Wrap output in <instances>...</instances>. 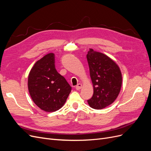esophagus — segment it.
I'll use <instances>...</instances> for the list:
<instances>
[{
    "label": "esophagus",
    "mask_w": 151,
    "mask_h": 151,
    "mask_svg": "<svg viewBox=\"0 0 151 151\" xmlns=\"http://www.w3.org/2000/svg\"><path fill=\"white\" fill-rule=\"evenodd\" d=\"M82 86H83V85H82V84H81V83H79V84H77V85L76 86V89L77 90H79V89H81L82 88Z\"/></svg>",
    "instance_id": "esophagus-1"
}]
</instances>
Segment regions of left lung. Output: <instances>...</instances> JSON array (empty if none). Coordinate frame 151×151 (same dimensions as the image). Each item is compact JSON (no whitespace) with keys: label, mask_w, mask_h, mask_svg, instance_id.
<instances>
[{"label":"left lung","mask_w":151,"mask_h":151,"mask_svg":"<svg viewBox=\"0 0 151 151\" xmlns=\"http://www.w3.org/2000/svg\"><path fill=\"white\" fill-rule=\"evenodd\" d=\"M86 57L94 90L88 103L92 108L101 109L117 98L122 88V72L116 62L106 55L89 48Z\"/></svg>","instance_id":"1"}]
</instances>
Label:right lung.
Instances as JSON below:
<instances>
[{
  "mask_svg": "<svg viewBox=\"0 0 151 151\" xmlns=\"http://www.w3.org/2000/svg\"><path fill=\"white\" fill-rule=\"evenodd\" d=\"M28 88L35 104L47 112L60 109L71 91L70 86L56 70L53 53L36 62L29 73Z\"/></svg>",
  "mask_w": 151,
  "mask_h": 151,
  "instance_id": "right-lung-1",
  "label": "right lung"
}]
</instances>
